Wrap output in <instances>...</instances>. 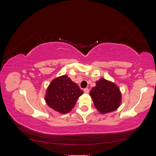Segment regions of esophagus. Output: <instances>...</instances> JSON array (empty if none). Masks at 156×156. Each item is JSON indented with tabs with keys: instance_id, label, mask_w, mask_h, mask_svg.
I'll list each match as a JSON object with an SVG mask.
<instances>
[{
	"instance_id": "esophagus-1",
	"label": "esophagus",
	"mask_w": 156,
	"mask_h": 156,
	"mask_svg": "<svg viewBox=\"0 0 156 156\" xmlns=\"http://www.w3.org/2000/svg\"><path fill=\"white\" fill-rule=\"evenodd\" d=\"M84 93H87V94H88V93L89 92V89H88V88H84Z\"/></svg>"
}]
</instances>
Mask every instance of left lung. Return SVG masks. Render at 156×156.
Masks as SVG:
<instances>
[{
    "label": "left lung",
    "instance_id": "8db88e82",
    "mask_svg": "<svg viewBox=\"0 0 156 156\" xmlns=\"http://www.w3.org/2000/svg\"><path fill=\"white\" fill-rule=\"evenodd\" d=\"M96 87L92 88L90 96L98 111L101 114L116 110L121 103V92L119 88L105 79H100Z\"/></svg>",
    "mask_w": 156,
    "mask_h": 156
}]
</instances>
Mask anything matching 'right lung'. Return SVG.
<instances>
[{"mask_svg":"<svg viewBox=\"0 0 156 156\" xmlns=\"http://www.w3.org/2000/svg\"><path fill=\"white\" fill-rule=\"evenodd\" d=\"M83 94V90L76 83L66 75H62L51 82L47 89L45 100L51 108L61 114H66L72 111Z\"/></svg>","mask_w":156,"mask_h":156,"instance_id":"obj_1","label":"right lung"}]
</instances>
